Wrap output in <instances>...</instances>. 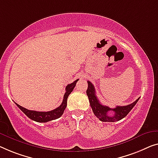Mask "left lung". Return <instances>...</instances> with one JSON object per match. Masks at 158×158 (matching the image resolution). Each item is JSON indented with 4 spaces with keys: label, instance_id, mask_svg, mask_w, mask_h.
Segmentation results:
<instances>
[{
    "label": "left lung",
    "instance_id": "8db88e82",
    "mask_svg": "<svg viewBox=\"0 0 158 158\" xmlns=\"http://www.w3.org/2000/svg\"><path fill=\"white\" fill-rule=\"evenodd\" d=\"M88 89L86 90V94L88 96L90 106L95 116L98 118L100 121L103 122H116L126 117L131 109L135 106L138 101L140 98H138L135 102L132 103L131 104L124 106H116L114 109H110L109 106H103L100 103L99 101L96 97L94 86L88 81ZM109 111H113L114 114L110 116L108 114Z\"/></svg>",
    "mask_w": 158,
    "mask_h": 158
}]
</instances>
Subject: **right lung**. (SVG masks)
I'll use <instances>...</instances> for the list:
<instances>
[{
  "label": "right lung",
  "mask_w": 158,
  "mask_h": 158,
  "mask_svg": "<svg viewBox=\"0 0 158 158\" xmlns=\"http://www.w3.org/2000/svg\"><path fill=\"white\" fill-rule=\"evenodd\" d=\"M78 81L79 79H77L76 81L72 82V84H68V85L66 86V92L64 95V98H63L62 103H61L60 106L52 110H50V111L43 112L28 110L27 109H25V108L22 107L21 106L18 105L17 103H15V104L17 105V106L19 109L22 110L29 118L32 120V121L39 122V123H46V122L59 118L62 116L63 113H64L66 107H67L68 96H69V94H71V92L73 91V89H74L75 86H76L77 82Z\"/></svg>",
  "instance_id": "right-lung-1"
}]
</instances>
